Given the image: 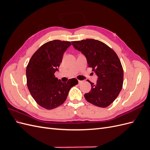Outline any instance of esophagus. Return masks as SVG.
Segmentation results:
<instances>
[{"instance_id":"obj_1","label":"esophagus","mask_w":150,"mask_h":150,"mask_svg":"<svg viewBox=\"0 0 150 150\" xmlns=\"http://www.w3.org/2000/svg\"><path fill=\"white\" fill-rule=\"evenodd\" d=\"M82 82H83L82 81H80V80H79V81H78V83H79V84H81V83H82Z\"/></svg>"}]
</instances>
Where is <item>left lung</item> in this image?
Instances as JSON below:
<instances>
[{
	"label": "left lung",
	"mask_w": 150,
	"mask_h": 150,
	"mask_svg": "<svg viewBox=\"0 0 150 150\" xmlns=\"http://www.w3.org/2000/svg\"><path fill=\"white\" fill-rule=\"evenodd\" d=\"M72 46L87 59L88 67L98 76L96 84L88 81L91 89L84 96L94 105L106 108L114 101L122 88L123 69L116 53L98 40L87 39L72 41Z\"/></svg>",
	"instance_id": "1"
}]
</instances>
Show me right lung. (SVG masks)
<instances>
[{
    "label": "right lung",
    "mask_w": 150,
    "mask_h": 150,
    "mask_svg": "<svg viewBox=\"0 0 150 150\" xmlns=\"http://www.w3.org/2000/svg\"><path fill=\"white\" fill-rule=\"evenodd\" d=\"M69 41L54 40L42 45L31 57L26 67L27 85L35 102L46 110L64 103L70 89L78 81L75 78L62 83L54 73L62 62Z\"/></svg>",
    "instance_id": "obj_1"
}]
</instances>
